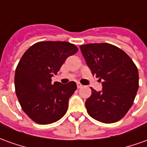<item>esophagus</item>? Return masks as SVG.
<instances>
[{
	"label": "esophagus",
	"instance_id": "1",
	"mask_svg": "<svg viewBox=\"0 0 147 147\" xmlns=\"http://www.w3.org/2000/svg\"><path fill=\"white\" fill-rule=\"evenodd\" d=\"M77 86L79 89V88H82V85L80 83V82H77Z\"/></svg>",
	"mask_w": 147,
	"mask_h": 147
}]
</instances>
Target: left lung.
Masks as SVG:
<instances>
[{"instance_id": "8db88e82", "label": "left lung", "mask_w": 147, "mask_h": 147, "mask_svg": "<svg viewBox=\"0 0 147 147\" xmlns=\"http://www.w3.org/2000/svg\"><path fill=\"white\" fill-rule=\"evenodd\" d=\"M92 74L102 81V90L91 88L86 101L89 115L103 123L122 119L132 106L138 90V69L126 53L108 43L80 46Z\"/></svg>"}]
</instances>
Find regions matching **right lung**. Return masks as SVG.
I'll use <instances>...</instances> for the list:
<instances>
[{
    "mask_svg": "<svg viewBox=\"0 0 147 147\" xmlns=\"http://www.w3.org/2000/svg\"><path fill=\"white\" fill-rule=\"evenodd\" d=\"M78 50L67 41H40L21 57L15 71V90L22 110L33 122L50 124L65 114L77 85L74 82L52 84L51 78Z\"/></svg>",
    "mask_w": 147,
    "mask_h": 147,
    "instance_id": "add662e5",
    "label": "right lung"
}]
</instances>
